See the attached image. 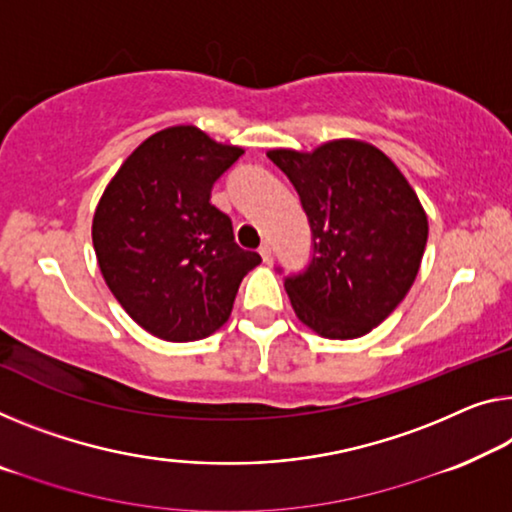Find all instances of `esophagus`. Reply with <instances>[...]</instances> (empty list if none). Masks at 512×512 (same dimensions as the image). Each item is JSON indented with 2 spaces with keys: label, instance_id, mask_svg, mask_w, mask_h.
Listing matches in <instances>:
<instances>
[{
  "label": "esophagus",
  "instance_id": "34e87169",
  "mask_svg": "<svg viewBox=\"0 0 512 512\" xmlns=\"http://www.w3.org/2000/svg\"><path fill=\"white\" fill-rule=\"evenodd\" d=\"M258 254H261V258H263L265 263L270 261V258H272V245H270V242H263V245L258 247Z\"/></svg>",
  "mask_w": 512,
  "mask_h": 512
}]
</instances>
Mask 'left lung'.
I'll return each mask as SVG.
<instances>
[{
    "instance_id": "8db88e82",
    "label": "left lung",
    "mask_w": 512,
    "mask_h": 512,
    "mask_svg": "<svg viewBox=\"0 0 512 512\" xmlns=\"http://www.w3.org/2000/svg\"><path fill=\"white\" fill-rule=\"evenodd\" d=\"M309 217L313 254L286 277L290 304L325 338H359L405 300L428 242L419 196L380 148L336 139L313 153L274 148Z\"/></svg>"
}]
</instances>
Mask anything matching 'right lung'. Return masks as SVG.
Returning a JSON list of instances; mask_svg holds the SVG:
<instances>
[{
  "label": "right lung",
  "instance_id": "1",
  "mask_svg": "<svg viewBox=\"0 0 512 512\" xmlns=\"http://www.w3.org/2000/svg\"><path fill=\"white\" fill-rule=\"evenodd\" d=\"M242 153L194 125H174L139 144L100 196L91 235L102 277L157 338L187 343L217 332L240 281L261 263L210 203L215 180Z\"/></svg>",
  "mask_w": 512,
  "mask_h": 512
}]
</instances>
